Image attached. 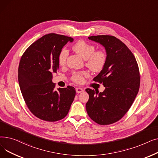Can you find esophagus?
Returning <instances> with one entry per match:
<instances>
[{
  "label": "esophagus",
  "mask_w": 158,
  "mask_h": 158,
  "mask_svg": "<svg viewBox=\"0 0 158 158\" xmlns=\"http://www.w3.org/2000/svg\"><path fill=\"white\" fill-rule=\"evenodd\" d=\"M76 93L77 94H80V93H81L82 92H84V89H82V88H76Z\"/></svg>",
  "instance_id": "obj_1"
}]
</instances>
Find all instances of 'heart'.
<instances>
[{"instance_id": "b5f03b06", "label": "heart", "mask_w": 158, "mask_h": 158, "mask_svg": "<svg viewBox=\"0 0 158 158\" xmlns=\"http://www.w3.org/2000/svg\"><path fill=\"white\" fill-rule=\"evenodd\" d=\"M73 50L86 61L88 67L94 72H99L103 69L106 63V55L102 51H95L93 45L88 44L85 41H77L73 46ZM69 56V51L66 48H63L58 55V63L60 65H64L66 58ZM86 72H76L73 75L72 79L74 82L81 83L83 82L84 77L88 76Z\"/></svg>"}]
</instances>
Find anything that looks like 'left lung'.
<instances>
[{
  "label": "left lung",
  "instance_id": "8db88e82",
  "mask_svg": "<svg viewBox=\"0 0 158 158\" xmlns=\"http://www.w3.org/2000/svg\"><path fill=\"white\" fill-rule=\"evenodd\" d=\"M88 39L104 47L107 59L103 69L94 78L105 89L102 92L86 89L89 94L86 111L96 123L108 125L121 119L133 103L140 83L138 66L133 54L118 38L99 35Z\"/></svg>",
  "mask_w": 158,
  "mask_h": 158
}]
</instances>
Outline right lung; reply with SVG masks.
I'll list each match as a JSON object with an SVG mask.
<instances>
[{
	"mask_svg": "<svg viewBox=\"0 0 158 158\" xmlns=\"http://www.w3.org/2000/svg\"><path fill=\"white\" fill-rule=\"evenodd\" d=\"M71 37L46 35L31 45L22 55L19 66V82L24 101L31 113L48 122L63 119L76 95L72 86L54 89L53 73L59 69L58 55Z\"/></svg>",
	"mask_w": 158,
	"mask_h": 158,
	"instance_id": "right-lung-1",
	"label": "right lung"
}]
</instances>
